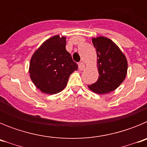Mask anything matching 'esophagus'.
Wrapping results in <instances>:
<instances>
[{"label": "esophagus", "instance_id": "34e87169", "mask_svg": "<svg viewBox=\"0 0 147 147\" xmlns=\"http://www.w3.org/2000/svg\"><path fill=\"white\" fill-rule=\"evenodd\" d=\"M79 69L81 70V71L85 69V64L82 62H79Z\"/></svg>", "mask_w": 147, "mask_h": 147}]
</instances>
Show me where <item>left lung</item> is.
<instances>
[{"label": "left lung", "mask_w": 147, "mask_h": 147, "mask_svg": "<svg viewBox=\"0 0 147 147\" xmlns=\"http://www.w3.org/2000/svg\"><path fill=\"white\" fill-rule=\"evenodd\" d=\"M97 52L98 79L88 88L99 94L113 91L127 75V61L124 54L112 40L105 37L92 40Z\"/></svg>", "instance_id": "left-lung-1"}]
</instances>
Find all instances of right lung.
I'll use <instances>...</instances> for the list:
<instances>
[{"label":"right lung","instance_id":"1","mask_svg":"<svg viewBox=\"0 0 147 147\" xmlns=\"http://www.w3.org/2000/svg\"><path fill=\"white\" fill-rule=\"evenodd\" d=\"M66 39L56 35L43 42L32 57L30 78L40 91L54 94L65 88L78 65L65 49Z\"/></svg>","mask_w":147,"mask_h":147}]
</instances>
